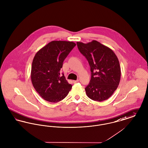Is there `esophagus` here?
<instances>
[{"mask_svg":"<svg viewBox=\"0 0 148 148\" xmlns=\"http://www.w3.org/2000/svg\"><path fill=\"white\" fill-rule=\"evenodd\" d=\"M79 79H77V80H73V82L74 83V84H76V83H77V82H79Z\"/></svg>","mask_w":148,"mask_h":148,"instance_id":"esophagus-1","label":"esophagus"}]
</instances>
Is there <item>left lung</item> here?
Here are the masks:
<instances>
[{"instance_id":"obj_1","label":"left lung","mask_w":148,"mask_h":148,"mask_svg":"<svg viewBox=\"0 0 148 148\" xmlns=\"http://www.w3.org/2000/svg\"><path fill=\"white\" fill-rule=\"evenodd\" d=\"M80 53L86 57L91 71V79L85 91L89 98L102 101L110 98L118 88L121 68L113 51L96 40L84 44L77 42Z\"/></svg>"}]
</instances>
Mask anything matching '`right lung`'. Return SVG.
<instances>
[{
  "label": "right lung",
  "instance_id": "obj_1",
  "mask_svg": "<svg viewBox=\"0 0 148 148\" xmlns=\"http://www.w3.org/2000/svg\"><path fill=\"white\" fill-rule=\"evenodd\" d=\"M76 46L72 41H52L40 49L32 63L31 79L40 96L51 103L65 98L72 88L60 71L63 62Z\"/></svg>",
  "mask_w": 148,
  "mask_h": 148
}]
</instances>
